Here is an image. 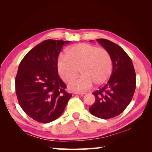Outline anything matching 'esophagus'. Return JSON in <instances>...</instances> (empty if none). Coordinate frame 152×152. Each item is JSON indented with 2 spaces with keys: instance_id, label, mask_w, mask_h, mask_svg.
Returning <instances> with one entry per match:
<instances>
[{
  "instance_id": "34e87169",
  "label": "esophagus",
  "mask_w": 152,
  "mask_h": 152,
  "mask_svg": "<svg viewBox=\"0 0 152 152\" xmlns=\"http://www.w3.org/2000/svg\"><path fill=\"white\" fill-rule=\"evenodd\" d=\"M74 94H79V95H84V94H85L86 93H85V92H74Z\"/></svg>"
}]
</instances>
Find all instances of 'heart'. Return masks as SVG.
Wrapping results in <instances>:
<instances>
[{"label":"heart","instance_id":"b5f03b06","mask_svg":"<svg viewBox=\"0 0 152 152\" xmlns=\"http://www.w3.org/2000/svg\"><path fill=\"white\" fill-rule=\"evenodd\" d=\"M57 68L61 79L70 82L77 75L81 76L69 84L73 91H85L94 83L101 85L105 83L112 72L113 63L108 51L88 43H78L69 48L66 56L58 58Z\"/></svg>","mask_w":152,"mask_h":152}]
</instances>
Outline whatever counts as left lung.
I'll list each match as a JSON object with an SVG mask.
<instances>
[{
    "label": "left lung",
    "mask_w": 152,
    "mask_h": 152,
    "mask_svg": "<svg viewBox=\"0 0 152 152\" xmlns=\"http://www.w3.org/2000/svg\"><path fill=\"white\" fill-rule=\"evenodd\" d=\"M111 57L113 72L107 83L93 93L95 102L89 108L94 116L108 119L120 115L132 101L136 87L134 67L127 53L116 43L97 39Z\"/></svg>",
    "instance_id": "1"
}]
</instances>
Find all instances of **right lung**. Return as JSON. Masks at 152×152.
<instances>
[{"label":"right lung","mask_w":152,"mask_h":152,"mask_svg":"<svg viewBox=\"0 0 152 152\" xmlns=\"http://www.w3.org/2000/svg\"><path fill=\"white\" fill-rule=\"evenodd\" d=\"M69 42L47 39L31 50L20 61L15 78V91L20 107L41 123L60 116L72 96L58 75V59Z\"/></svg>","instance_id":"1"}]
</instances>
